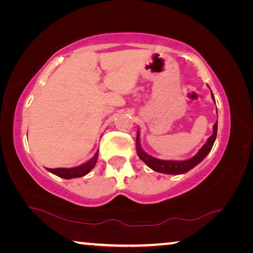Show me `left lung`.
I'll use <instances>...</instances> for the list:
<instances>
[{
  "mask_svg": "<svg viewBox=\"0 0 253 253\" xmlns=\"http://www.w3.org/2000/svg\"><path fill=\"white\" fill-rule=\"evenodd\" d=\"M212 99L215 102L214 96L211 91ZM216 132H217V122L214 124L213 126V134L209 137L207 143H205L202 148H200V151L195 154V155L190 158V160L185 161H163L158 160V158L153 157L148 155L147 153L143 151L142 146H140L139 142V131L137 130V138H136V149H137V155L142 160L145 164H146L149 169L158 173H164V174H170V175H178L184 174L188 172V170L195 168L199 163L202 162L208 154L211 152L213 147V144L215 142L216 138Z\"/></svg>",
  "mask_w": 253,
  "mask_h": 253,
  "instance_id": "1",
  "label": "left lung"
}]
</instances>
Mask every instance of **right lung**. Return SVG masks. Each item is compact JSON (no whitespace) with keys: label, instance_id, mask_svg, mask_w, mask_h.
Returning a JSON list of instances; mask_svg holds the SVG:
<instances>
[{"label":"right lung","instance_id":"obj_1","mask_svg":"<svg viewBox=\"0 0 253 253\" xmlns=\"http://www.w3.org/2000/svg\"><path fill=\"white\" fill-rule=\"evenodd\" d=\"M97 158H98V151L88 162H85V163H84V164H81L79 166H76V168L48 169V170L50 173H52L54 175H57V176H59V177L66 178V179L81 177V176H84L85 174H88L93 168H95V165L97 163Z\"/></svg>","mask_w":253,"mask_h":253}]
</instances>
